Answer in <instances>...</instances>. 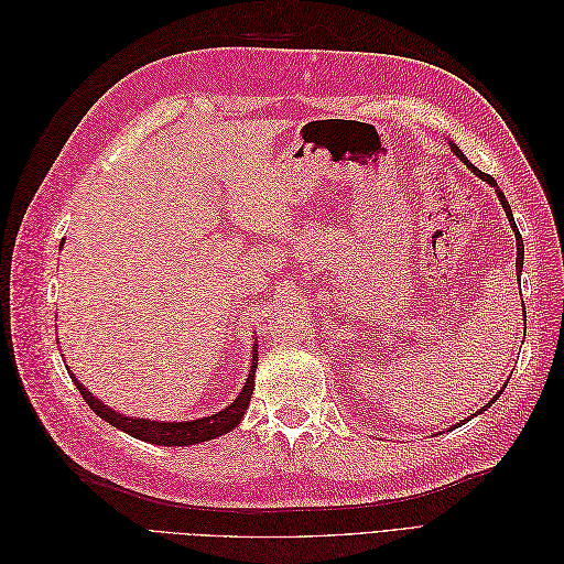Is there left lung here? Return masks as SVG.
<instances>
[{
    "label": "left lung",
    "instance_id": "obj_1",
    "mask_svg": "<svg viewBox=\"0 0 564 564\" xmlns=\"http://www.w3.org/2000/svg\"><path fill=\"white\" fill-rule=\"evenodd\" d=\"M452 145V150L456 152V155L460 158V160H464L466 164H468V169H470V172L475 174V176H480L482 181H487L491 187H497V195H499V202H501V207H503V212H506V216H508V224H510V228H513V232H516V242H518V256H516V270H518V278H520V272H522V259H524V245H522V237H520V232H518V226H516V218H513V212H510V204H508V199H506V195L501 193V187L497 185V181H494L489 174H485V172H480V169H477V166H473L466 158H464V152H460L458 150V145H454V143H449ZM522 308H524V303H522ZM527 317V315H524ZM506 388V386H503ZM503 388L499 390V395H501V392H503ZM497 395V398H499ZM497 398H494V400H489L482 409H480V412H485V409H489L494 402H497ZM466 423V421H464ZM458 425V423H456Z\"/></svg>",
    "mask_w": 564,
    "mask_h": 564
}]
</instances>
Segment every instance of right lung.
<instances>
[{
    "label": "right lung",
    "mask_w": 564,
    "mask_h": 564,
    "mask_svg": "<svg viewBox=\"0 0 564 564\" xmlns=\"http://www.w3.org/2000/svg\"><path fill=\"white\" fill-rule=\"evenodd\" d=\"M259 367V350H256L253 344V352H251V371L245 381V388L240 395H237L224 412H216L212 416H204V419H195V421H150V419H133V416H124L119 412H112L108 404L100 402L98 398H94L91 392L84 388L73 373L70 379L75 381L77 390L82 392L84 402H87L94 412L108 421L115 429L129 433L131 437H139L143 442H152V445H164V447H191V445H199V442H207L214 440L218 435H224L228 431H232L237 423L242 421L249 400H251V392H253V371Z\"/></svg>",
    "instance_id": "right-lung-1"
}]
</instances>
